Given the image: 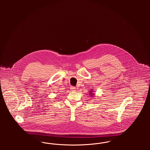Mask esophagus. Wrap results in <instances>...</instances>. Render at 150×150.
I'll list each match as a JSON object with an SVG mask.
<instances>
[{"label":"esophagus","instance_id":"1","mask_svg":"<svg viewBox=\"0 0 150 150\" xmlns=\"http://www.w3.org/2000/svg\"><path fill=\"white\" fill-rule=\"evenodd\" d=\"M70 89H71V91H75V89H76V88L75 87V86H71V88H70Z\"/></svg>","mask_w":150,"mask_h":150}]
</instances>
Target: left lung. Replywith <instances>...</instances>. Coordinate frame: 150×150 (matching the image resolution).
Here are the masks:
<instances>
[{
  "instance_id": "obj_1",
  "label": "left lung",
  "mask_w": 150,
  "mask_h": 150,
  "mask_svg": "<svg viewBox=\"0 0 150 150\" xmlns=\"http://www.w3.org/2000/svg\"><path fill=\"white\" fill-rule=\"evenodd\" d=\"M93 94V93H91V94ZM91 96H92V95H91Z\"/></svg>"
}]
</instances>
